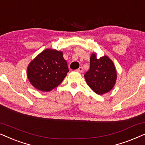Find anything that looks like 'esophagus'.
<instances>
[{
    "label": "esophagus",
    "instance_id": "esophagus-1",
    "mask_svg": "<svg viewBox=\"0 0 145 145\" xmlns=\"http://www.w3.org/2000/svg\"><path fill=\"white\" fill-rule=\"evenodd\" d=\"M77 71H78V72L82 73V72H83V71H84V69H83L82 67H79L78 69H77Z\"/></svg>",
    "mask_w": 145,
    "mask_h": 145
}]
</instances>
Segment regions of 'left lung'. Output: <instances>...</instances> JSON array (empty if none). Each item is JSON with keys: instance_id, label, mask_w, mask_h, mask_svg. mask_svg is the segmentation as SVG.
Listing matches in <instances>:
<instances>
[{"instance_id": "left-lung-1", "label": "left lung", "mask_w": 145, "mask_h": 145, "mask_svg": "<svg viewBox=\"0 0 145 145\" xmlns=\"http://www.w3.org/2000/svg\"><path fill=\"white\" fill-rule=\"evenodd\" d=\"M87 84L98 95L109 92L117 80L116 69L113 61L106 56L97 59L95 54L90 57V67L84 75Z\"/></svg>"}]
</instances>
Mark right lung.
Instances as JSON below:
<instances>
[{
	"label": "right lung",
	"mask_w": 145,
	"mask_h": 145,
	"mask_svg": "<svg viewBox=\"0 0 145 145\" xmlns=\"http://www.w3.org/2000/svg\"><path fill=\"white\" fill-rule=\"evenodd\" d=\"M69 71L63 53L47 49L29 64L28 78L31 84L42 91H50L62 82Z\"/></svg>",
	"instance_id": "add662e5"
}]
</instances>
